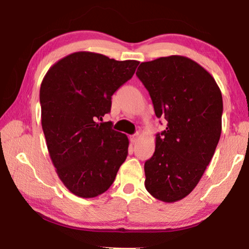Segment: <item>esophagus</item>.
<instances>
[{
	"mask_svg": "<svg viewBox=\"0 0 249 249\" xmlns=\"http://www.w3.org/2000/svg\"><path fill=\"white\" fill-rule=\"evenodd\" d=\"M138 138H140V134H138V133H136V134H134V135H132V136H130V138H129V140H130V142H133V144H134V142H136L138 141Z\"/></svg>",
	"mask_w": 249,
	"mask_h": 249,
	"instance_id": "34e87169",
	"label": "esophagus"
}]
</instances>
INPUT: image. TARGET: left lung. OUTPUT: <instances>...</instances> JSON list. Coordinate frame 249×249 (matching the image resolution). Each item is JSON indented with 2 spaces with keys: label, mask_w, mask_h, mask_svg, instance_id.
I'll return each mask as SVG.
<instances>
[{
  "label": "left lung",
  "mask_w": 249,
  "mask_h": 249,
  "mask_svg": "<svg viewBox=\"0 0 249 249\" xmlns=\"http://www.w3.org/2000/svg\"><path fill=\"white\" fill-rule=\"evenodd\" d=\"M136 75L156 116L168 122L145 162V187L157 200L172 203L196 187L213 157L222 132V93L203 67L177 54L142 62Z\"/></svg>",
  "instance_id": "obj_1"
}]
</instances>
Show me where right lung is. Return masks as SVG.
Here are the masks:
<instances>
[{
	"label": "right lung",
	"instance_id": "obj_1",
	"mask_svg": "<svg viewBox=\"0 0 249 249\" xmlns=\"http://www.w3.org/2000/svg\"><path fill=\"white\" fill-rule=\"evenodd\" d=\"M138 64L78 52L57 61L43 79L39 100L48 153L59 179L75 196L102 195L127 157V136L100 121Z\"/></svg>",
	"mask_w": 249,
	"mask_h": 249
}]
</instances>
